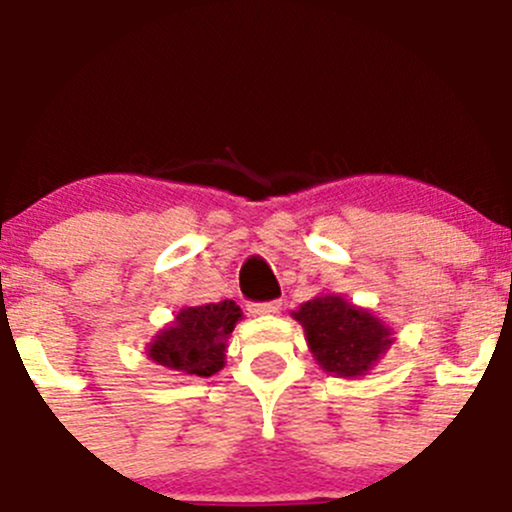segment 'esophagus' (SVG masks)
Segmentation results:
<instances>
[{"mask_svg": "<svg viewBox=\"0 0 512 512\" xmlns=\"http://www.w3.org/2000/svg\"><path fill=\"white\" fill-rule=\"evenodd\" d=\"M279 301L277 299H272V301H250V304H247V311H250V314H277L279 311Z\"/></svg>", "mask_w": 512, "mask_h": 512, "instance_id": "esophagus-1", "label": "esophagus"}]
</instances>
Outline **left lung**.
<instances>
[{
  "mask_svg": "<svg viewBox=\"0 0 512 512\" xmlns=\"http://www.w3.org/2000/svg\"><path fill=\"white\" fill-rule=\"evenodd\" d=\"M304 326L311 353L326 373L363 375L390 348V328L341 297L306 301L294 314Z\"/></svg>",
  "mask_w": 512,
  "mask_h": 512,
  "instance_id": "left-lung-1",
  "label": "left lung"
}]
</instances>
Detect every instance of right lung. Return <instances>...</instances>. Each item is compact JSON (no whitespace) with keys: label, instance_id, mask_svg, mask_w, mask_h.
<instances>
[{"label":"right lung","instance_id":"1","mask_svg":"<svg viewBox=\"0 0 512 512\" xmlns=\"http://www.w3.org/2000/svg\"><path fill=\"white\" fill-rule=\"evenodd\" d=\"M240 316V306L230 299L181 309L174 326L161 331L152 343L149 358L169 370L211 378L223 368L225 338L233 333Z\"/></svg>","mask_w":512,"mask_h":512}]
</instances>
